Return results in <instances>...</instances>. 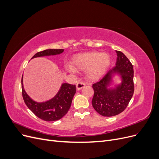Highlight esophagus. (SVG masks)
<instances>
[{"label": "esophagus", "mask_w": 159, "mask_h": 159, "mask_svg": "<svg viewBox=\"0 0 159 159\" xmlns=\"http://www.w3.org/2000/svg\"><path fill=\"white\" fill-rule=\"evenodd\" d=\"M85 85V84L84 82H82V81H79V82H78L76 84V88L78 90H80L81 89H82Z\"/></svg>", "instance_id": "obj_1"}]
</instances>
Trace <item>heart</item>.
Instances as JSON below:
<instances>
[{"label": "heart", "mask_w": 159, "mask_h": 159, "mask_svg": "<svg viewBox=\"0 0 159 159\" xmlns=\"http://www.w3.org/2000/svg\"><path fill=\"white\" fill-rule=\"evenodd\" d=\"M110 62V56L107 53L85 52L74 56L71 60L73 67L66 66V68L73 73L75 72L74 69L86 70V74L89 79L97 80L107 71Z\"/></svg>", "instance_id": "heart-1"}]
</instances>
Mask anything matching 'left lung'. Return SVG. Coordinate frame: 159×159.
Returning <instances> with one entry per match:
<instances>
[{
    "instance_id": "8db88e82",
    "label": "left lung",
    "mask_w": 159,
    "mask_h": 159,
    "mask_svg": "<svg viewBox=\"0 0 159 159\" xmlns=\"http://www.w3.org/2000/svg\"><path fill=\"white\" fill-rule=\"evenodd\" d=\"M116 65L92 85L93 107L103 117H112L123 112L134 93L133 65L123 52L116 50ZM115 74L121 77L122 82L115 88L109 89L107 87Z\"/></svg>"
}]
</instances>
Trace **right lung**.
Listing matches in <instances>:
<instances>
[{
  "label": "right lung",
  "instance_id": "obj_1",
  "mask_svg": "<svg viewBox=\"0 0 159 159\" xmlns=\"http://www.w3.org/2000/svg\"><path fill=\"white\" fill-rule=\"evenodd\" d=\"M63 49H48L39 52L32 58L38 57L60 54ZM22 92L26 106L36 116L46 121H54L63 117L69 111L72 99L76 92L75 85L62 84L58 92L51 99L45 102H36L32 99L24 89L23 75L22 77Z\"/></svg>",
  "mask_w": 159,
  "mask_h": 159
}]
</instances>
